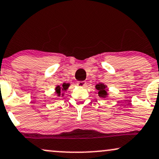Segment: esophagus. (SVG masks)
I'll return each mask as SVG.
<instances>
[{"label":"esophagus","mask_w":159,"mask_h":159,"mask_svg":"<svg viewBox=\"0 0 159 159\" xmlns=\"http://www.w3.org/2000/svg\"><path fill=\"white\" fill-rule=\"evenodd\" d=\"M77 85L79 86V87H84V86L87 85V84H86L85 81H78Z\"/></svg>","instance_id":"obj_1"}]
</instances>
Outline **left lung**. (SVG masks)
Wrapping results in <instances>:
<instances>
[{
	"mask_svg": "<svg viewBox=\"0 0 159 159\" xmlns=\"http://www.w3.org/2000/svg\"><path fill=\"white\" fill-rule=\"evenodd\" d=\"M107 86H105V84H98L96 85V90H97L98 92V96H100V97L102 98H105L107 96V89H106Z\"/></svg>",
	"mask_w": 159,
	"mask_h": 159,
	"instance_id": "obj_1",
	"label": "left lung"
}]
</instances>
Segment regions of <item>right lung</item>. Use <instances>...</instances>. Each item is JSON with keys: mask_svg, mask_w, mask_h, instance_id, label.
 <instances>
[{"mask_svg": "<svg viewBox=\"0 0 159 159\" xmlns=\"http://www.w3.org/2000/svg\"><path fill=\"white\" fill-rule=\"evenodd\" d=\"M69 87V84H66V83H63V85L62 86H57L56 88H55V90H56V94L58 96H61V93L62 91H65L67 89H68V87Z\"/></svg>", "mask_w": 159, "mask_h": 159, "instance_id": "1", "label": "right lung"}]
</instances>
